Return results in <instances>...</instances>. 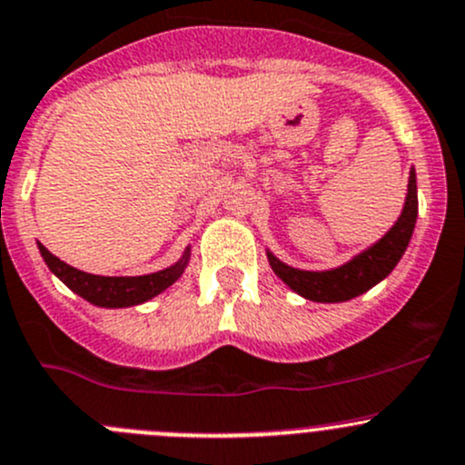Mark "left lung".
Wrapping results in <instances>:
<instances>
[{
  "label": "left lung",
  "mask_w": 465,
  "mask_h": 465,
  "mask_svg": "<svg viewBox=\"0 0 465 465\" xmlns=\"http://www.w3.org/2000/svg\"><path fill=\"white\" fill-rule=\"evenodd\" d=\"M418 218V188H416V170L409 173L407 200H404L402 215L398 223L384 233V238L354 256L352 261L342 263L333 270H297L279 261L272 252H268V261L272 265L274 274L286 283L297 295L306 297L311 302H347L361 292L371 291L375 283L386 279L391 270L402 259L404 250L411 241L413 227Z\"/></svg>",
  "instance_id": "1"
}]
</instances>
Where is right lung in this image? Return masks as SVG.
<instances>
[{
  "label": "right lung",
  "mask_w": 465,
  "mask_h": 465,
  "mask_svg": "<svg viewBox=\"0 0 465 465\" xmlns=\"http://www.w3.org/2000/svg\"><path fill=\"white\" fill-rule=\"evenodd\" d=\"M38 250L43 254L47 268L65 283L70 291L88 300L94 306H106V309H123V306H136L143 302L152 300L165 288L173 286L186 270L188 259H191V247H186L182 259L170 268L159 270V272L143 274V277H102V274H90L84 270H76L54 256L43 242H38Z\"/></svg>",
  "instance_id": "1"
}]
</instances>
